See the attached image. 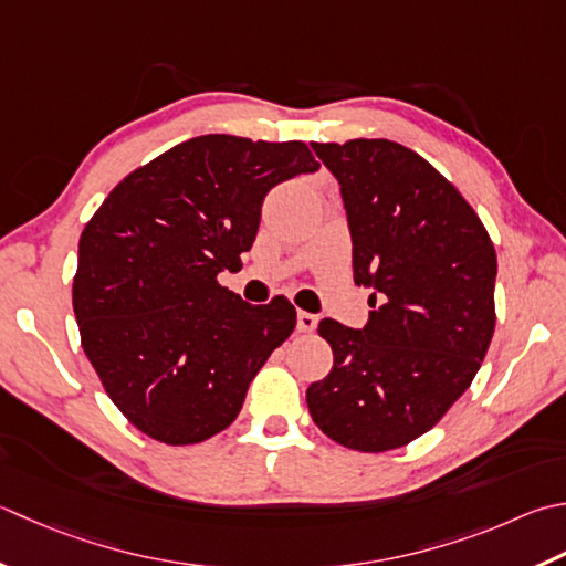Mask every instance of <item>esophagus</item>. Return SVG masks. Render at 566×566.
<instances>
[{
    "label": "esophagus",
    "mask_w": 566,
    "mask_h": 566,
    "mask_svg": "<svg viewBox=\"0 0 566 566\" xmlns=\"http://www.w3.org/2000/svg\"><path fill=\"white\" fill-rule=\"evenodd\" d=\"M296 326H298V331H304V334H312V331L318 326V316L308 314V312H298L296 314Z\"/></svg>",
    "instance_id": "esophagus-1"
}]
</instances>
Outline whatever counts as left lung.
Wrapping results in <instances>:
<instances>
[{"label": "left lung", "mask_w": 566, "mask_h": 566, "mask_svg": "<svg viewBox=\"0 0 566 566\" xmlns=\"http://www.w3.org/2000/svg\"><path fill=\"white\" fill-rule=\"evenodd\" d=\"M336 176L353 280L373 290L368 324H318L334 368L312 382L314 424L356 451L405 447L469 390L495 328V250L434 166L390 139L312 144Z\"/></svg>", "instance_id": "left-lung-1"}]
</instances>
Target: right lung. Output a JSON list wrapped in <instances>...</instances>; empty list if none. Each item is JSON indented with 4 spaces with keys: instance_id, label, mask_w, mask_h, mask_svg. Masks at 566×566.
<instances>
[{
    "instance_id": "right-lung-1",
    "label": "right lung",
    "mask_w": 566,
    "mask_h": 566,
    "mask_svg": "<svg viewBox=\"0 0 566 566\" xmlns=\"http://www.w3.org/2000/svg\"><path fill=\"white\" fill-rule=\"evenodd\" d=\"M318 171L304 142L203 135L119 181L77 242L73 312L109 400L171 447L235 422L296 326L284 296L252 306L218 284L258 235L276 184Z\"/></svg>"
}]
</instances>
